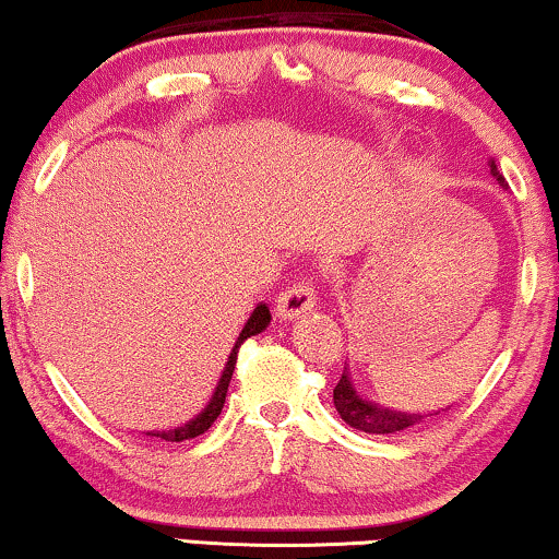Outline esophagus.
I'll use <instances>...</instances> for the list:
<instances>
[{
  "label": "esophagus",
  "mask_w": 559,
  "mask_h": 559,
  "mask_svg": "<svg viewBox=\"0 0 559 559\" xmlns=\"http://www.w3.org/2000/svg\"><path fill=\"white\" fill-rule=\"evenodd\" d=\"M316 308V293L310 282H297L282 293L277 300V316L282 321H293L297 316H306L308 310Z\"/></svg>",
  "instance_id": "1"
}]
</instances>
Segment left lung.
Masks as SVG:
<instances>
[{
	"mask_svg": "<svg viewBox=\"0 0 559 559\" xmlns=\"http://www.w3.org/2000/svg\"><path fill=\"white\" fill-rule=\"evenodd\" d=\"M488 166H490L492 179L506 187V179L503 174L498 171L496 162H488ZM333 405H336L338 416H342L352 429L365 431V433H397V431L416 429V426L429 421L431 416H439L441 411L452 408V405H449V408H441L437 413H413V411H401V408H388V405L369 401V397L361 395L357 385H354L349 365L344 367L342 380H338V385L333 388Z\"/></svg>",
	"mask_w": 559,
	"mask_h": 559,
	"instance_id": "left-lung-1",
	"label": "left lung"
}]
</instances>
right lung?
Here are the masks:
<instances>
[{
  "mask_svg": "<svg viewBox=\"0 0 559 559\" xmlns=\"http://www.w3.org/2000/svg\"><path fill=\"white\" fill-rule=\"evenodd\" d=\"M270 321H272L270 306H266V302H259V306L253 308V313L249 316V321H246L241 333H238L234 349H230V357H228L226 367H223V372H221V380H217V385L213 390V395H210L205 408H202L198 416L190 418V421L182 424V426H174V429H162V431H146V437H156V439H164V441H185V439H194V437H200V433H205L210 426H213L215 418L221 416L223 403H226L230 377H234V369H236L238 349H241V344L246 342V338L262 333L266 325H270Z\"/></svg>",
  "mask_w": 559,
  "mask_h": 559,
  "instance_id": "right-lung-1",
  "label": "right lung"
}]
</instances>
